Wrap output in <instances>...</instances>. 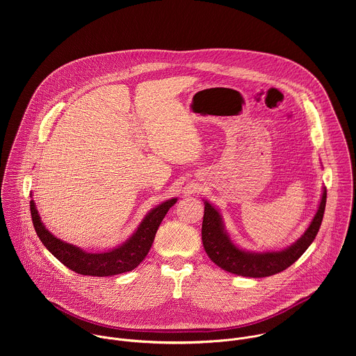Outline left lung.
<instances>
[{
    "label": "left lung",
    "mask_w": 356,
    "mask_h": 356,
    "mask_svg": "<svg viewBox=\"0 0 356 356\" xmlns=\"http://www.w3.org/2000/svg\"><path fill=\"white\" fill-rule=\"evenodd\" d=\"M325 205L326 189L323 188L318 211L312 218L309 226L307 227L305 234L296 243H293L291 247L282 251L251 252L238 248L232 241L229 233L225 229L220 212L212 204L204 202L202 227L204 250L209 256V259L225 271L251 278L274 275L292 266L311 245V243L314 241L319 232L325 212Z\"/></svg>",
    "instance_id": "obj_1"
}]
</instances>
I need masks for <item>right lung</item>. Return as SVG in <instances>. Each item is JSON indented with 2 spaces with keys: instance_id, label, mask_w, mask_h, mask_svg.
Instances as JSON below:
<instances>
[{
  "instance_id": "1",
  "label": "right lung",
  "mask_w": 356,
  "mask_h": 356,
  "mask_svg": "<svg viewBox=\"0 0 356 356\" xmlns=\"http://www.w3.org/2000/svg\"><path fill=\"white\" fill-rule=\"evenodd\" d=\"M175 203L177 199H170L164 203L159 204L145 215L137 230L124 244L111 251L99 254L86 252L79 247L54 237L41 222V216L35 208L34 200L30 202V209L37 236L56 259H58L64 266L78 274L109 277L131 271L145 259L152 247L156 232L163 218Z\"/></svg>"
}]
</instances>
